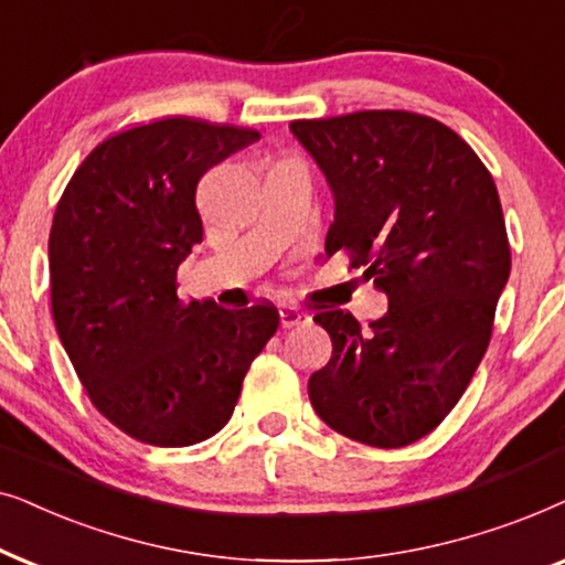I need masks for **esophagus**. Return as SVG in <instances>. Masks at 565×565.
Here are the masks:
<instances>
[{
    "instance_id": "1",
    "label": "esophagus",
    "mask_w": 565,
    "mask_h": 565,
    "mask_svg": "<svg viewBox=\"0 0 565 565\" xmlns=\"http://www.w3.org/2000/svg\"><path fill=\"white\" fill-rule=\"evenodd\" d=\"M278 320H281L284 328H295V326H302L310 318H307V312L297 310V307L291 305H281V310H278Z\"/></svg>"
}]
</instances>
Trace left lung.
<instances>
[{"instance_id": "obj_1", "label": "left lung", "mask_w": 565, "mask_h": 565, "mask_svg": "<svg viewBox=\"0 0 565 565\" xmlns=\"http://www.w3.org/2000/svg\"><path fill=\"white\" fill-rule=\"evenodd\" d=\"M289 129L335 195L326 253L349 255L390 302L370 328L343 310L315 315L333 356L307 385L312 408L361 445H413L455 408L491 341L511 270L499 191L468 141L420 113Z\"/></svg>"}]
</instances>
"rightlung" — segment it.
Here are the masks:
<instances>
[{"label":"right lung","mask_w":565,"mask_h":565,"mask_svg":"<svg viewBox=\"0 0 565 565\" xmlns=\"http://www.w3.org/2000/svg\"><path fill=\"white\" fill-rule=\"evenodd\" d=\"M255 129L172 116L100 141L74 170L49 235L51 312L89 401L154 447L214 436L278 328L270 302H183L175 276L204 224L195 185Z\"/></svg>","instance_id":"1"}]
</instances>
